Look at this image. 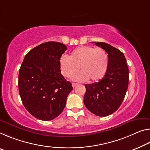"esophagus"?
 <instances>
[{
    "instance_id": "1",
    "label": "esophagus",
    "mask_w": 150,
    "mask_h": 150,
    "mask_svg": "<svg viewBox=\"0 0 150 150\" xmlns=\"http://www.w3.org/2000/svg\"><path fill=\"white\" fill-rule=\"evenodd\" d=\"M77 85V83H72V86H73V87H76Z\"/></svg>"
}]
</instances>
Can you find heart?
I'll return each instance as SVG.
<instances>
[{
	"instance_id": "heart-1",
	"label": "heart",
	"mask_w": 150,
	"mask_h": 150,
	"mask_svg": "<svg viewBox=\"0 0 150 150\" xmlns=\"http://www.w3.org/2000/svg\"><path fill=\"white\" fill-rule=\"evenodd\" d=\"M109 65L108 54L105 50L91 46H81L71 52L69 58L60 60V68L64 77L71 78L79 71L73 79L97 82L105 75Z\"/></svg>"
}]
</instances>
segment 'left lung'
<instances>
[{
	"mask_svg": "<svg viewBox=\"0 0 150 150\" xmlns=\"http://www.w3.org/2000/svg\"><path fill=\"white\" fill-rule=\"evenodd\" d=\"M96 45L108 54L109 65L99 82L85 85L83 102L91 113L105 117L115 112L122 104L128 87L129 69L126 59L120 50L103 42H96Z\"/></svg>",
	"mask_w": 150,
	"mask_h": 150,
	"instance_id": "obj_1",
	"label": "left lung"
}]
</instances>
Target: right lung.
I'll return each mask as SVG.
<instances>
[{"label":"right lung","mask_w":150,"mask_h":150,"mask_svg":"<svg viewBox=\"0 0 150 150\" xmlns=\"http://www.w3.org/2000/svg\"><path fill=\"white\" fill-rule=\"evenodd\" d=\"M67 49L61 42H44L30 50L21 66L18 86L21 100L39 120L50 121L60 115L73 89L60 69V59Z\"/></svg>","instance_id":"1"}]
</instances>
